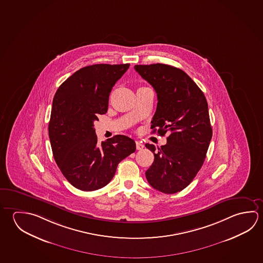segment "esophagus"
I'll list each match as a JSON object with an SVG mask.
<instances>
[{
  "label": "esophagus",
  "mask_w": 263,
  "mask_h": 263,
  "mask_svg": "<svg viewBox=\"0 0 263 263\" xmlns=\"http://www.w3.org/2000/svg\"><path fill=\"white\" fill-rule=\"evenodd\" d=\"M136 147H137V149L138 151H141L144 148V144H142L141 142H139V141H137L136 142Z\"/></svg>",
  "instance_id": "obj_1"
}]
</instances>
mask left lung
<instances>
[{"mask_svg": "<svg viewBox=\"0 0 263 263\" xmlns=\"http://www.w3.org/2000/svg\"><path fill=\"white\" fill-rule=\"evenodd\" d=\"M135 69L157 93L152 132L168 134L164 146L145 145L154 154L146 171L147 182L162 193H177L193 181L206 158L212 137L207 100L179 68L153 64L135 65Z\"/></svg>", "mask_w": 263, "mask_h": 263, "instance_id": "obj_1", "label": "left lung"}]
</instances>
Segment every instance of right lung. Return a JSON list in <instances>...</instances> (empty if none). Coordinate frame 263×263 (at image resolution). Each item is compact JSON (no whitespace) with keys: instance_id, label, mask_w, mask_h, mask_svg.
Returning <instances> with one entry per match:
<instances>
[{"instance_id":"right-lung-1","label":"right lung","mask_w":263,"mask_h":263,"mask_svg":"<svg viewBox=\"0 0 263 263\" xmlns=\"http://www.w3.org/2000/svg\"><path fill=\"white\" fill-rule=\"evenodd\" d=\"M129 64L88 65L57 89L51 107L49 137L53 158L74 187L94 191L110 183L118 163L136 151V143L116 135L98 143L94 122L106 114L109 96Z\"/></svg>"}]
</instances>
